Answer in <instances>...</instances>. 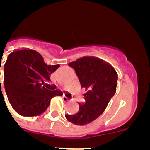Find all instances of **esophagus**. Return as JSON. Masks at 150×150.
Here are the masks:
<instances>
[{"label": "esophagus", "instance_id": "obj_1", "mask_svg": "<svg viewBox=\"0 0 150 150\" xmlns=\"http://www.w3.org/2000/svg\"><path fill=\"white\" fill-rule=\"evenodd\" d=\"M63 99L64 100H69V99H70V98H69V97L67 96V95H63Z\"/></svg>", "mask_w": 150, "mask_h": 150}]
</instances>
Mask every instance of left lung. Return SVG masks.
<instances>
[{"instance_id": "1", "label": "left lung", "mask_w": 150, "mask_h": 150, "mask_svg": "<svg viewBox=\"0 0 150 150\" xmlns=\"http://www.w3.org/2000/svg\"><path fill=\"white\" fill-rule=\"evenodd\" d=\"M73 67L86 88L85 101L79 103V109L73 115H65L69 122L85 125L104 112L116 91L118 75L110 64L94 56H84L68 64Z\"/></svg>"}]
</instances>
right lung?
Listing matches in <instances>:
<instances>
[{"label":"right lung","instance_id":"add662e5","mask_svg":"<svg viewBox=\"0 0 150 150\" xmlns=\"http://www.w3.org/2000/svg\"><path fill=\"white\" fill-rule=\"evenodd\" d=\"M59 67L48 65L35 50L21 49L12 52L4 65V85L16 112L28 117L39 116L46 110L53 97L62 95L60 90L45 88V82L50 80L51 74Z\"/></svg>","mask_w":150,"mask_h":150}]
</instances>
